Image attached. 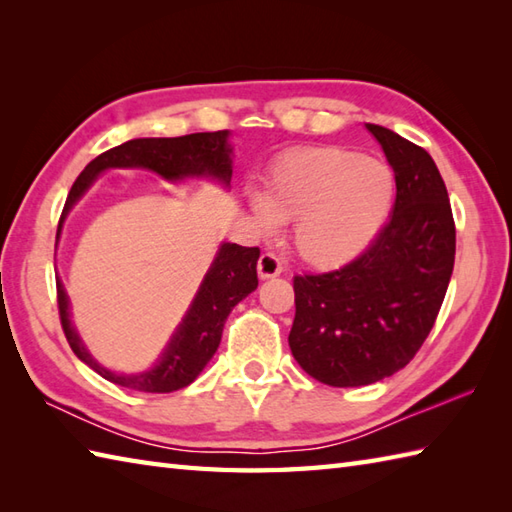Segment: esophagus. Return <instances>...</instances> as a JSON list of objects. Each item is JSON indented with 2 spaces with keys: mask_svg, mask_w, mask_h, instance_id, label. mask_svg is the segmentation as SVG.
Returning <instances> with one entry per match:
<instances>
[{
  "mask_svg": "<svg viewBox=\"0 0 512 512\" xmlns=\"http://www.w3.org/2000/svg\"><path fill=\"white\" fill-rule=\"evenodd\" d=\"M257 273L262 279H273L284 273V266H281L279 257L273 253H264L257 262Z\"/></svg>",
  "mask_w": 512,
  "mask_h": 512,
  "instance_id": "34e87169",
  "label": "esophagus"
}]
</instances>
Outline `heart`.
Here are the masks:
<instances>
[{
  "mask_svg": "<svg viewBox=\"0 0 512 512\" xmlns=\"http://www.w3.org/2000/svg\"><path fill=\"white\" fill-rule=\"evenodd\" d=\"M396 198V178L383 160L343 147H306L268 169L250 209L264 233L295 222L292 242L303 262L339 268L363 255L383 231Z\"/></svg>",
  "mask_w": 512,
  "mask_h": 512,
  "instance_id": "heart-1",
  "label": "heart"
}]
</instances>
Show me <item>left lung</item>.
Instances as JSON below:
<instances>
[{"mask_svg": "<svg viewBox=\"0 0 512 512\" xmlns=\"http://www.w3.org/2000/svg\"><path fill=\"white\" fill-rule=\"evenodd\" d=\"M365 127L394 169L389 222L354 262L295 277L290 350L330 387L372 385L405 367L436 323L455 262V222L436 162L387 127Z\"/></svg>", "mask_w": 512, "mask_h": 512, "instance_id": "left-lung-1", "label": "left lung"}]
</instances>
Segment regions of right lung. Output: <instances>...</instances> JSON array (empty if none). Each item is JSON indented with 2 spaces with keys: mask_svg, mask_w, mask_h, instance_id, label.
I'll list each match as a JSON object with an SVG mask.
<instances>
[{
  "mask_svg": "<svg viewBox=\"0 0 512 512\" xmlns=\"http://www.w3.org/2000/svg\"><path fill=\"white\" fill-rule=\"evenodd\" d=\"M233 147L228 143V129L222 132H202L178 138H134L118 145L105 154L96 156L88 167L81 171L65 200L57 242L72 206L81 200V195L92 187L99 173L107 169H149L169 182H180L187 178H211L231 184L233 176ZM257 259L259 248H246L239 244L224 242L217 250L209 273L204 275L191 308L184 314L178 330L173 332L165 352L160 354L156 365L140 374H116L112 369L99 365L83 345L79 332L70 321V301L65 288L57 279V301L61 328L65 332L72 352L90 365L96 374H101L110 383L129 387L147 394H169L191 385L200 376L206 363L217 352L222 341V330L228 314L239 301L248 297L257 288Z\"/></svg>",
  "mask_w": 512,
  "mask_h": 512,
  "instance_id": "1",
  "label": "right lung"
}]
</instances>
